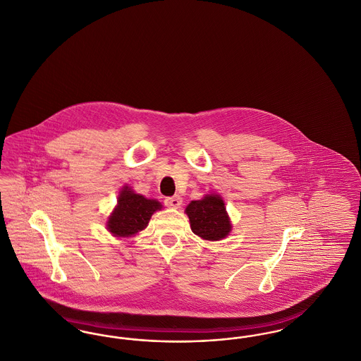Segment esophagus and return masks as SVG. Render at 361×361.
<instances>
[{
  "label": "esophagus",
  "instance_id": "1",
  "mask_svg": "<svg viewBox=\"0 0 361 361\" xmlns=\"http://www.w3.org/2000/svg\"><path fill=\"white\" fill-rule=\"evenodd\" d=\"M165 204L172 208H178L183 204V199L180 196H172V197H165Z\"/></svg>",
  "mask_w": 361,
  "mask_h": 361
}]
</instances>
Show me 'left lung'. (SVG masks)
<instances>
[{"instance_id":"8db88e82","label":"left lung","mask_w":361,"mask_h":361,"mask_svg":"<svg viewBox=\"0 0 361 361\" xmlns=\"http://www.w3.org/2000/svg\"><path fill=\"white\" fill-rule=\"evenodd\" d=\"M185 212L192 231L203 240H222L231 230L224 200L218 195H207L202 200L190 202Z\"/></svg>"}]
</instances>
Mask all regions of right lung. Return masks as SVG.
Returning <instances> with one entry per match:
<instances>
[{"instance_id":"1","label":"right lung","mask_w":361,"mask_h":361,"mask_svg":"<svg viewBox=\"0 0 361 361\" xmlns=\"http://www.w3.org/2000/svg\"><path fill=\"white\" fill-rule=\"evenodd\" d=\"M161 203L134 193L128 187L121 190L118 207L108 221V228L114 235L130 237L143 230L152 215L161 209Z\"/></svg>"}]
</instances>
